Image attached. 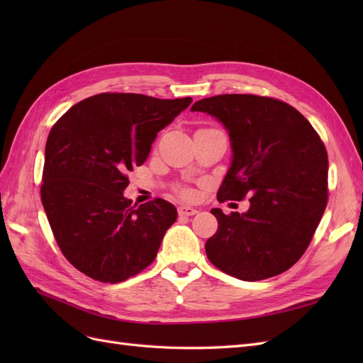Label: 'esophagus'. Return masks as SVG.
<instances>
[{"instance_id":"1","label":"esophagus","mask_w":363,"mask_h":363,"mask_svg":"<svg viewBox=\"0 0 363 363\" xmlns=\"http://www.w3.org/2000/svg\"><path fill=\"white\" fill-rule=\"evenodd\" d=\"M195 213H199V211H196V208H194V207H191V206L183 204V206L179 207V215L180 216H192Z\"/></svg>"}]
</instances>
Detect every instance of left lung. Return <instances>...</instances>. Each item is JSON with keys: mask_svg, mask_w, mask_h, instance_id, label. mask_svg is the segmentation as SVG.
Here are the masks:
<instances>
[{"mask_svg": "<svg viewBox=\"0 0 363 363\" xmlns=\"http://www.w3.org/2000/svg\"><path fill=\"white\" fill-rule=\"evenodd\" d=\"M191 111L213 116L230 138L232 162L218 200L250 196L244 213L211 211L218 230L206 242L208 260L239 280L279 276L303 256L325 211L323 140L298 111L268 96L216 95Z\"/></svg>", "mask_w": 363, "mask_h": 363, "instance_id": "obj_1", "label": "left lung"}]
</instances>
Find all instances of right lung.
I'll use <instances>...</instances> for the list:
<instances>
[{
    "instance_id": "add662e5",
    "label": "right lung",
    "mask_w": 363,
    "mask_h": 363,
    "mask_svg": "<svg viewBox=\"0 0 363 363\" xmlns=\"http://www.w3.org/2000/svg\"><path fill=\"white\" fill-rule=\"evenodd\" d=\"M191 103V96L98 94L51 128L42 204L63 256L86 276L119 283L155 260L177 208L162 199L138 207L123 192L159 131Z\"/></svg>"
}]
</instances>
